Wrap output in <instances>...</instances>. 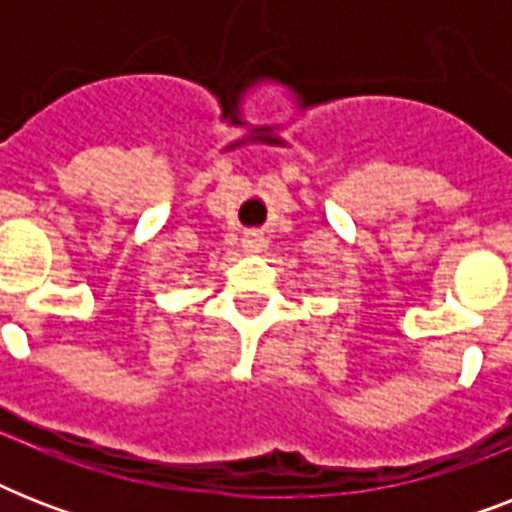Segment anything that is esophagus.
I'll return each mask as SVG.
<instances>
[{
  "mask_svg": "<svg viewBox=\"0 0 512 512\" xmlns=\"http://www.w3.org/2000/svg\"><path fill=\"white\" fill-rule=\"evenodd\" d=\"M244 249H247V252H260V249H263V239H260L257 233H252V236L244 239Z\"/></svg>",
  "mask_w": 512,
  "mask_h": 512,
  "instance_id": "34e87169",
  "label": "esophagus"
}]
</instances>
